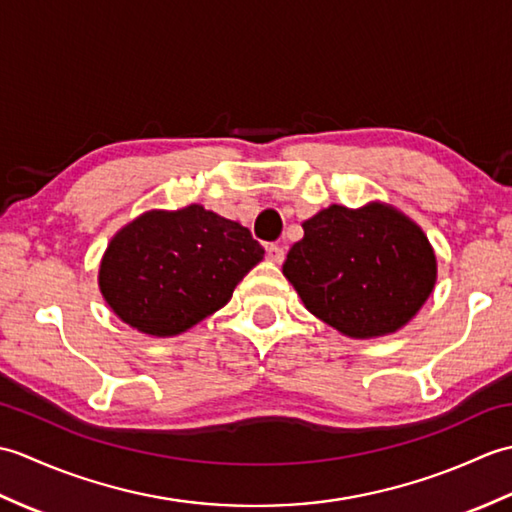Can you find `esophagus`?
I'll use <instances>...</instances> for the list:
<instances>
[{"label": "esophagus", "mask_w": 512, "mask_h": 512, "mask_svg": "<svg viewBox=\"0 0 512 512\" xmlns=\"http://www.w3.org/2000/svg\"><path fill=\"white\" fill-rule=\"evenodd\" d=\"M266 257H268V262L281 264V262H284L286 253H284V248H281V246H277V244H270V246H266Z\"/></svg>", "instance_id": "1"}]
</instances>
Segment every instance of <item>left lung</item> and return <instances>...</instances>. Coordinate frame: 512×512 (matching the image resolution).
Masks as SVG:
<instances>
[{
    "label": "left lung",
    "mask_w": 512,
    "mask_h": 512,
    "mask_svg": "<svg viewBox=\"0 0 512 512\" xmlns=\"http://www.w3.org/2000/svg\"><path fill=\"white\" fill-rule=\"evenodd\" d=\"M301 226L284 277L314 317L350 339L405 328L436 288L433 246L396 206L332 204Z\"/></svg>",
    "instance_id": "obj_1"
}]
</instances>
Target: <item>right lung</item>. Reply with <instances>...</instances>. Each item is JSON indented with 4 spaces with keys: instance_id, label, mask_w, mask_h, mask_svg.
Returning a JSON list of instances; mask_svg holds the SVG:
<instances>
[{
    "instance_id": "add662e5",
    "label": "right lung",
    "mask_w": 512,
    "mask_h": 512,
    "mask_svg": "<svg viewBox=\"0 0 512 512\" xmlns=\"http://www.w3.org/2000/svg\"><path fill=\"white\" fill-rule=\"evenodd\" d=\"M262 259L264 248L246 226L202 204L151 209L107 244L99 288L129 328L167 339L224 308Z\"/></svg>"
}]
</instances>
